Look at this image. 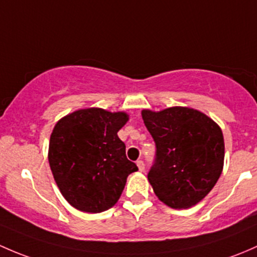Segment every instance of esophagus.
<instances>
[{
  "mask_svg": "<svg viewBox=\"0 0 257 257\" xmlns=\"http://www.w3.org/2000/svg\"><path fill=\"white\" fill-rule=\"evenodd\" d=\"M137 167H139V169H140V171H145V162H144V161H142V160H139V161H137Z\"/></svg>",
  "mask_w": 257,
  "mask_h": 257,
  "instance_id": "obj_1",
  "label": "esophagus"
}]
</instances>
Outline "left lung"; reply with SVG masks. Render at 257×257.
Returning <instances> with one entry per match:
<instances>
[{
    "label": "left lung",
    "mask_w": 257,
    "mask_h": 257,
    "mask_svg": "<svg viewBox=\"0 0 257 257\" xmlns=\"http://www.w3.org/2000/svg\"><path fill=\"white\" fill-rule=\"evenodd\" d=\"M156 144L148 181L161 202L174 209L195 205L213 189L224 165V137L207 115L189 107L142 111Z\"/></svg>",
    "instance_id": "left-lung-1"
}]
</instances>
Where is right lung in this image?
Here are the masks:
<instances>
[{"label": "right lung", "instance_id": "right-lung-1", "mask_svg": "<svg viewBox=\"0 0 257 257\" xmlns=\"http://www.w3.org/2000/svg\"><path fill=\"white\" fill-rule=\"evenodd\" d=\"M125 112L78 110L58 121L49 142V166L70 205L100 213L115 205L136 163L126 157L117 136L127 122Z\"/></svg>", "mask_w": 257, "mask_h": 257}]
</instances>
